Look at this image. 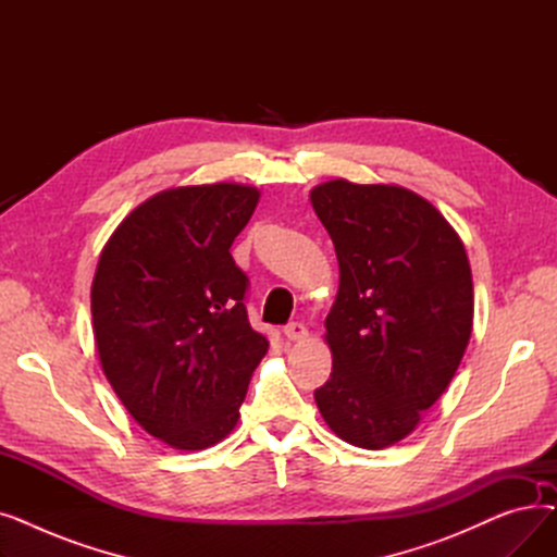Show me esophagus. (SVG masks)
Listing matches in <instances>:
<instances>
[{
    "mask_svg": "<svg viewBox=\"0 0 557 557\" xmlns=\"http://www.w3.org/2000/svg\"><path fill=\"white\" fill-rule=\"evenodd\" d=\"M284 336L288 338V341H305L307 336H309V330L305 327V323H288L286 327H284Z\"/></svg>",
    "mask_w": 557,
    "mask_h": 557,
    "instance_id": "esophagus-1",
    "label": "esophagus"
}]
</instances>
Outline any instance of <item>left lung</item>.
I'll use <instances>...</instances> for the list:
<instances>
[{"mask_svg":"<svg viewBox=\"0 0 557 557\" xmlns=\"http://www.w3.org/2000/svg\"><path fill=\"white\" fill-rule=\"evenodd\" d=\"M309 200L338 259L332 374L313 399L341 441L384 449L418 429L460 366L474 325L470 259L449 221L406 187L336 178Z\"/></svg>","mask_w":557,"mask_h":557,"instance_id":"left-lung-1","label":"left lung"}]
</instances>
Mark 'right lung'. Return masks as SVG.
<instances>
[{
  "mask_svg": "<svg viewBox=\"0 0 557 557\" xmlns=\"http://www.w3.org/2000/svg\"><path fill=\"white\" fill-rule=\"evenodd\" d=\"M259 196L239 183L158 191L99 255L90 298L101 370L133 420L173 449L200 451L232 433L269 352L230 255Z\"/></svg>",
  "mask_w": 557,
  "mask_h": 557,
  "instance_id": "obj_1",
  "label": "right lung"
}]
</instances>
